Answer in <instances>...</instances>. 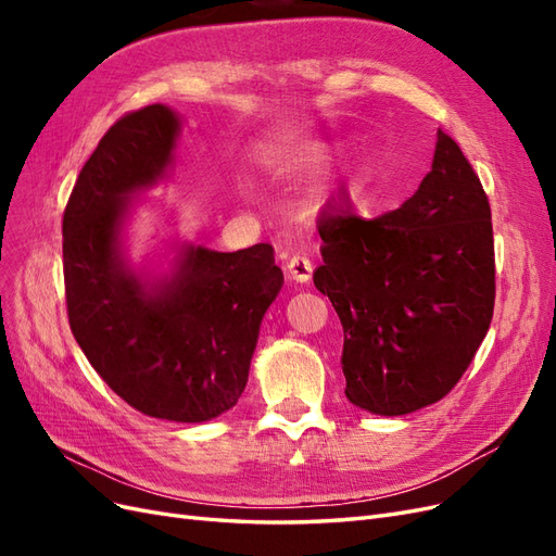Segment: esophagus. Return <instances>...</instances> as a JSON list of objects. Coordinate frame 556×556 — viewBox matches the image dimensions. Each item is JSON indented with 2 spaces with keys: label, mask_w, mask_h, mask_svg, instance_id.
<instances>
[{
  "label": "esophagus",
  "mask_w": 556,
  "mask_h": 556,
  "mask_svg": "<svg viewBox=\"0 0 556 556\" xmlns=\"http://www.w3.org/2000/svg\"><path fill=\"white\" fill-rule=\"evenodd\" d=\"M285 271H288V278L294 282H308L311 274H313V264L304 255H294L288 262V266H285Z\"/></svg>",
  "instance_id": "obj_1"
}]
</instances>
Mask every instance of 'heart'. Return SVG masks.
Masks as SVG:
<instances>
[{"label": "heart", "instance_id": "obj_1", "mask_svg": "<svg viewBox=\"0 0 556 556\" xmlns=\"http://www.w3.org/2000/svg\"><path fill=\"white\" fill-rule=\"evenodd\" d=\"M292 153H294V157H296V160H306V157L311 155V153H308V148H294Z\"/></svg>", "mask_w": 556, "mask_h": 556}]
</instances>
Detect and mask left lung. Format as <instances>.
Returning <instances> with one entry per match:
<instances>
[{
    "label": "left lung",
    "mask_w": 556,
    "mask_h": 556,
    "mask_svg": "<svg viewBox=\"0 0 556 556\" xmlns=\"http://www.w3.org/2000/svg\"><path fill=\"white\" fill-rule=\"evenodd\" d=\"M315 288L343 325L345 396L374 415L441 401L473 362L494 313L490 201L439 129L431 172L401 208L362 220L327 204Z\"/></svg>",
    "instance_id": "1"
}]
</instances>
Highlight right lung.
Returning <instances> with one entry per match:
<instances>
[{
    "label": "right lung",
    "instance_id": "obj_1",
    "mask_svg": "<svg viewBox=\"0 0 556 556\" xmlns=\"http://www.w3.org/2000/svg\"><path fill=\"white\" fill-rule=\"evenodd\" d=\"M180 115L121 117L83 166L62 220L66 313L111 390L143 415L208 422L237 406L266 308L282 288L274 248L176 243L169 271L134 268L125 227L174 164Z\"/></svg>",
    "mask_w": 556,
    "mask_h": 556
}]
</instances>
